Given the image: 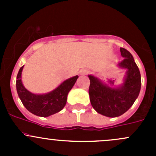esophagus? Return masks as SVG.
I'll list each match as a JSON object with an SVG mask.
<instances>
[{
	"label": "esophagus",
	"instance_id": "1",
	"mask_svg": "<svg viewBox=\"0 0 156 156\" xmlns=\"http://www.w3.org/2000/svg\"><path fill=\"white\" fill-rule=\"evenodd\" d=\"M88 73V70L87 69H83V70L81 71V75H87Z\"/></svg>",
	"mask_w": 156,
	"mask_h": 156
}]
</instances>
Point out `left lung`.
Instances as JSON below:
<instances>
[{
    "instance_id": "obj_1",
    "label": "left lung",
    "mask_w": 156,
    "mask_h": 156,
    "mask_svg": "<svg viewBox=\"0 0 156 156\" xmlns=\"http://www.w3.org/2000/svg\"><path fill=\"white\" fill-rule=\"evenodd\" d=\"M120 51L124 59L118 63V66L126 70L123 84L115 87L112 81L106 84L97 77L88 75L90 81L89 96L91 105L97 112L106 117H119L126 112L140 91V72L133 56L125 48H121Z\"/></svg>"
}]
</instances>
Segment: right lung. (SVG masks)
<instances>
[{"instance_id": "obj_1", "label": "right lung", "mask_w": 156, "mask_h": 156, "mask_svg": "<svg viewBox=\"0 0 156 156\" xmlns=\"http://www.w3.org/2000/svg\"><path fill=\"white\" fill-rule=\"evenodd\" d=\"M20 68L16 77V90L23 106L32 114L41 117H48L59 112L66 104L67 96L78 76L72 77L61 83L50 92L43 94H32L23 86L22 82V72Z\"/></svg>"}]
</instances>
